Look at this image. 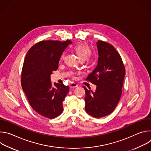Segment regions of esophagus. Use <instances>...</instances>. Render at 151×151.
Segmentation results:
<instances>
[{"label":"esophagus","instance_id":"34e87169","mask_svg":"<svg viewBox=\"0 0 151 151\" xmlns=\"http://www.w3.org/2000/svg\"><path fill=\"white\" fill-rule=\"evenodd\" d=\"M70 88H76V87H78V85L76 84V83H73V82H72L70 84Z\"/></svg>","mask_w":151,"mask_h":151}]
</instances>
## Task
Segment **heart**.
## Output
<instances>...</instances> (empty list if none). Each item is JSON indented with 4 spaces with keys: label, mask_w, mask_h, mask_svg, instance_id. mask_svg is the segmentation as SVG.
<instances>
[{
    "label": "heart",
    "mask_w": 151,
    "mask_h": 151,
    "mask_svg": "<svg viewBox=\"0 0 151 151\" xmlns=\"http://www.w3.org/2000/svg\"><path fill=\"white\" fill-rule=\"evenodd\" d=\"M73 50L76 53L80 60L85 61L87 60L91 54V50L90 47L85 43H79L75 45L73 48ZM64 57V54H62L60 56V59L62 60Z\"/></svg>",
    "instance_id": "1"
}]
</instances>
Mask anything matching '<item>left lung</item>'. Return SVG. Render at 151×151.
Returning <instances> with one entry per match:
<instances>
[{
  "mask_svg": "<svg viewBox=\"0 0 151 151\" xmlns=\"http://www.w3.org/2000/svg\"><path fill=\"white\" fill-rule=\"evenodd\" d=\"M99 58L97 66L86 79L97 85L95 91L83 87L85 109L94 118L111 114L117 106L122 94L125 70L116 49L108 43L96 42Z\"/></svg>",
  "mask_w": 151,
  "mask_h": 151,
  "instance_id": "left-lung-1",
  "label": "left lung"
}]
</instances>
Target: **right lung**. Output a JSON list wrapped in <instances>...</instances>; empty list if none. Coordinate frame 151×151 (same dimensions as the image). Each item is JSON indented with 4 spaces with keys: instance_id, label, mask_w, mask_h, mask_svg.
I'll use <instances>...</instances> for the list:
<instances>
[{
    "instance_id": "right-lung-1",
    "label": "right lung",
    "mask_w": 151,
    "mask_h": 151,
    "mask_svg": "<svg viewBox=\"0 0 151 151\" xmlns=\"http://www.w3.org/2000/svg\"><path fill=\"white\" fill-rule=\"evenodd\" d=\"M69 40L40 41L28 51L24 59L21 86L32 108L40 115L52 119L63 112V101L68 86L51 82L52 72L57 70L60 56L71 44Z\"/></svg>"
}]
</instances>
